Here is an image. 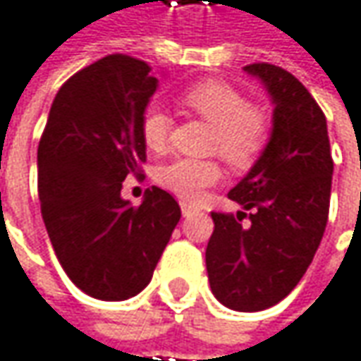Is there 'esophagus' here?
Listing matches in <instances>:
<instances>
[{
  "instance_id": "obj_1",
  "label": "esophagus",
  "mask_w": 361,
  "mask_h": 361,
  "mask_svg": "<svg viewBox=\"0 0 361 361\" xmlns=\"http://www.w3.org/2000/svg\"><path fill=\"white\" fill-rule=\"evenodd\" d=\"M196 212V206H192V204H188V202H181V214L183 216H190V214H194Z\"/></svg>"
}]
</instances>
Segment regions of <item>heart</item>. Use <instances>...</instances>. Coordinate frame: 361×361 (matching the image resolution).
<instances>
[{
    "mask_svg": "<svg viewBox=\"0 0 361 361\" xmlns=\"http://www.w3.org/2000/svg\"><path fill=\"white\" fill-rule=\"evenodd\" d=\"M181 102L214 127L212 151L230 167L248 169L257 164L269 141V118L226 82L204 80L181 94ZM171 118L161 106L149 104L139 123V135L151 153H164ZM220 180V167L212 159L180 157L159 167L157 181L181 200H197Z\"/></svg>",
    "mask_w": 361,
    "mask_h": 361,
    "instance_id": "heart-1",
    "label": "heart"
}]
</instances>
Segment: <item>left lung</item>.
<instances>
[{
	"instance_id": "left-lung-1",
	"label": "left lung",
	"mask_w": 361,
	"mask_h": 361,
	"mask_svg": "<svg viewBox=\"0 0 361 361\" xmlns=\"http://www.w3.org/2000/svg\"><path fill=\"white\" fill-rule=\"evenodd\" d=\"M244 71L273 97V135L248 176L228 192L244 210L212 212L206 269L222 305L262 311L297 287L319 248L334 159L322 106L290 72L269 62Z\"/></svg>"
}]
</instances>
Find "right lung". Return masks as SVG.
<instances>
[{
	"instance_id": "add662e5",
	"label": "right lung",
	"mask_w": 361,
	"mask_h": 361,
	"mask_svg": "<svg viewBox=\"0 0 361 361\" xmlns=\"http://www.w3.org/2000/svg\"><path fill=\"white\" fill-rule=\"evenodd\" d=\"M155 88L145 60L104 56L60 87L39 137L38 196L52 248L72 283L104 301L147 287L181 218L159 188L139 206L121 197L125 178L143 171L139 123Z\"/></svg>"
}]
</instances>
